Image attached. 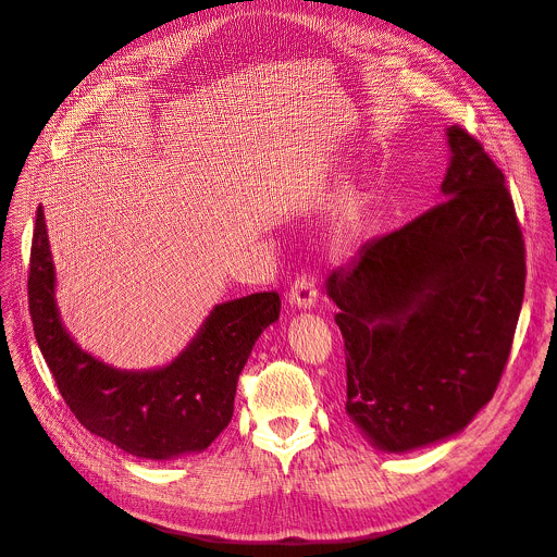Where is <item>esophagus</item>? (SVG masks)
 Here are the masks:
<instances>
[{"mask_svg":"<svg viewBox=\"0 0 557 557\" xmlns=\"http://www.w3.org/2000/svg\"><path fill=\"white\" fill-rule=\"evenodd\" d=\"M287 301L292 308L296 310H312L317 306V285H314V276L310 274H301L296 276V281L289 287V296Z\"/></svg>","mask_w":557,"mask_h":557,"instance_id":"obj_1","label":"esophagus"}]
</instances>
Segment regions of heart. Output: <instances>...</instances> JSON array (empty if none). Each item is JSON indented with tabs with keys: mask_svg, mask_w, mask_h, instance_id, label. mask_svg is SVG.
I'll list each match as a JSON object with an SVG mask.
<instances>
[{
	"mask_svg": "<svg viewBox=\"0 0 557 557\" xmlns=\"http://www.w3.org/2000/svg\"><path fill=\"white\" fill-rule=\"evenodd\" d=\"M368 223V198L352 194L341 200L334 209V216L327 230V245L334 256L348 253L363 236Z\"/></svg>",
	"mask_w": 557,
	"mask_h": 557,
	"instance_id": "obj_1",
	"label": "heart"
}]
</instances>
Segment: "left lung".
Returning <instances> with one entry per match:
<instances>
[{"label": "left lung", "instance_id": "8db88e82", "mask_svg": "<svg viewBox=\"0 0 557 557\" xmlns=\"http://www.w3.org/2000/svg\"><path fill=\"white\" fill-rule=\"evenodd\" d=\"M442 202L366 243L325 294L346 341V412L383 453L444 442L493 399L524 298V240L504 174L448 126Z\"/></svg>", "mask_w": 557, "mask_h": 557}]
</instances>
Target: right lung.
Listing matches in <instances>:
<instances>
[{"label":"right lung","instance_id":"obj_1","mask_svg":"<svg viewBox=\"0 0 557 557\" xmlns=\"http://www.w3.org/2000/svg\"><path fill=\"white\" fill-rule=\"evenodd\" d=\"M28 310L37 346L58 388L89 433L145 459L202 453L234 414L238 374L256 338L278 321L276 292H259L219 304L187 348L162 368L120 370L82 350L66 332L55 301V268L37 207Z\"/></svg>","mask_w":557,"mask_h":557}]
</instances>
